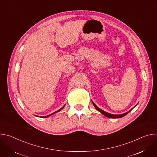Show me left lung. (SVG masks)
<instances>
[{
	"label": "left lung",
	"mask_w": 157,
	"mask_h": 157,
	"mask_svg": "<svg viewBox=\"0 0 157 157\" xmlns=\"http://www.w3.org/2000/svg\"><path fill=\"white\" fill-rule=\"evenodd\" d=\"M93 105H94V106L95 107V108L98 110V111H99L100 113H101L102 114H104V116H105L106 117H109V118H113V119H116V118H121V117H124V116H125V115H127L128 113H130V112L131 111V110H132V109H131V110H130L129 111H128L127 113H124V114H119V115H114V114H109V113H106V112H105V111H104V110H102V109H99L93 102Z\"/></svg>",
	"instance_id": "left-lung-1"
}]
</instances>
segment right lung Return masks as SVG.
Wrapping results in <instances>:
<instances>
[{
    "label": "right lung",
    "instance_id": "obj_1",
    "mask_svg": "<svg viewBox=\"0 0 157 157\" xmlns=\"http://www.w3.org/2000/svg\"><path fill=\"white\" fill-rule=\"evenodd\" d=\"M64 105L63 106V107H62L60 109H59L58 110H57V111H56V112H55V113H52V114H50V115H48V116H44V117H48V116H51V115H52V114H55V113H57V112H59V111H60L62 109H63V107H64Z\"/></svg>",
    "mask_w": 157,
    "mask_h": 157
}]
</instances>
